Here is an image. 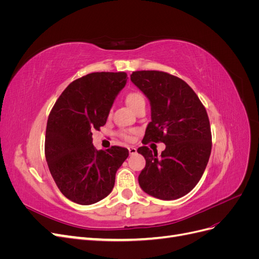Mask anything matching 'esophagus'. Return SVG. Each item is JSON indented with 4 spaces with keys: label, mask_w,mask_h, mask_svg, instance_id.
I'll return each mask as SVG.
<instances>
[{
    "label": "esophagus",
    "mask_w": 259,
    "mask_h": 259,
    "mask_svg": "<svg viewBox=\"0 0 259 259\" xmlns=\"http://www.w3.org/2000/svg\"><path fill=\"white\" fill-rule=\"evenodd\" d=\"M128 152L131 155L137 153V149L135 147H128Z\"/></svg>",
    "instance_id": "1"
}]
</instances>
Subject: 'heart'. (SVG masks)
I'll return each mask as SVG.
<instances>
[{
	"label": "heart",
	"instance_id": "1",
	"mask_svg": "<svg viewBox=\"0 0 259 259\" xmlns=\"http://www.w3.org/2000/svg\"><path fill=\"white\" fill-rule=\"evenodd\" d=\"M125 101H126V104L134 111H136L137 109L140 108V107H145L146 106V99H145L144 95H143L142 93L136 92V91L128 92L126 95H125ZM109 114H110V112H109ZM119 135L123 139L127 140V142H131V140L133 139V136H132L133 134H132L131 132H127V131L120 132Z\"/></svg>",
	"mask_w": 259,
	"mask_h": 259
}]
</instances>
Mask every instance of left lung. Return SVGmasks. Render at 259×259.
I'll use <instances>...</instances> for the list:
<instances>
[{
    "instance_id": "1",
    "label": "left lung",
    "mask_w": 259,
    "mask_h": 259,
    "mask_svg": "<svg viewBox=\"0 0 259 259\" xmlns=\"http://www.w3.org/2000/svg\"><path fill=\"white\" fill-rule=\"evenodd\" d=\"M131 80L150 100L148 124L138 153L146 159L138 183L142 189L161 200H175L199 183L210 155L211 133L208 115L197 94L184 80L155 70L135 71ZM163 142L160 157L146 146Z\"/></svg>"
}]
</instances>
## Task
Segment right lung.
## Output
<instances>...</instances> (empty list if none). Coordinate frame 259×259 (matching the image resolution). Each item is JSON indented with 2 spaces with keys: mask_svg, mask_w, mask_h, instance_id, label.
<instances>
[{
  "mask_svg": "<svg viewBox=\"0 0 259 259\" xmlns=\"http://www.w3.org/2000/svg\"><path fill=\"white\" fill-rule=\"evenodd\" d=\"M125 72H93L70 83L49 115L45 158L53 179L65 197L81 205L106 198L115 173L128 156L126 148L100 150L93 146L114 98L126 84Z\"/></svg>",
  "mask_w": 259,
  "mask_h": 259,
  "instance_id": "add662e5",
  "label": "right lung"
}]
</instances>
